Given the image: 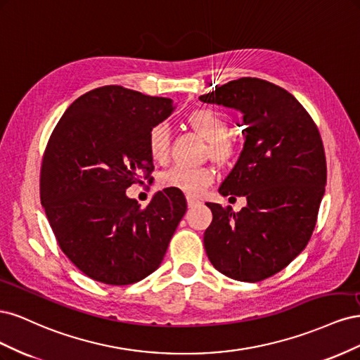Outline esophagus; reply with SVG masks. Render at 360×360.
Listing matches in <instances>:
<instances>
[{
	"label": "esophagus",
	"instance_id": "1",
	"mask_svg": "<svg viewBox=\"0 0 360 360\" xmlns=\"http://www.w3.org/2000/svg\"><path fill=\"white\" fill-rule=\"evenodd\" d=\"M186 201H188V205H189V207H195L197 204H200V200L193 198V197H188V198H186Z\"/></svg>",
	"mask_w": 360,
	"mask_h": 360
}]
</instances>
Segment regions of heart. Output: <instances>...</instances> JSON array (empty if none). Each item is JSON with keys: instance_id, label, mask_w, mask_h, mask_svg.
<instances>
[{"instance_id": "b5f03b06", "label": "heart", "mask_w": 360, "mask_h": 360, "mask_svg": "<svg viewBox=\"0 0 360 360\" xmlns=\"http://www.w3.org/2000/svg\"><path fill=\"white\" fill-rule=\"evenodd\" d=\"M188 123L210 143L212 155L216 158H226L231 153V143L226 139L228 120L210 108H200L188 115ZM171 132L165 123H156L148 129L147 134V150L150 158L155 162L163 163L169 156ZM214 171L210 168H191V167H174L160 176V186L165 189H174L189 195V197H200V195L213 184Z\"/></svg>"}]
</instances>
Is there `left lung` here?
<instances>
[{
	"instance_id": "obj_1",
	"label": "left lung",
	"mask_w": 360,
	"mask_h": 360,
	"mask_svg": "<svg viewBox=\"0 0 360 360\" xmlns=\"http://www.w3.org/2000/svg\"><path fill=\"white\" fill-rule=\"evenodd\" d=\"M200 101L236 108L246 124L243 151L219 193L245 197L248 205L234 213L207 202V257L228 278L267 279L307 248L317 224L328 179L319 127L296 97L259 78L230 81Z\"/></svg>"
}]
</instances>
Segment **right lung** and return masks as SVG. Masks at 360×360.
Instances as JSON below:
<instances>
[{"mask_svg":"<svg viewBox=\"0 0 360 360\" xmlns=\"http://www.w3.org/2000/svg\"><path fill=\"white\" fill-rule=\"evenodd\" d=\"M172 101L122 85L78 97L52 130L40 169V200L57 243L89 278L129 285L160 266L183 214L184 195L159 191L147 207L126 189L155 167L148 129Z\"/></svg>","mask_w":360,"mask_h":360,"instance_id":"obj_1","label":"right lung"}]
</instances>
